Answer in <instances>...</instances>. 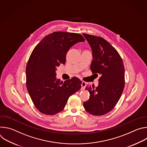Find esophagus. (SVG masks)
Returning a JSON list of instances; mask_svg holds the SVG:
<instances>
[{"label": "esophagus", "mask_w": 147, "mask_h": 147, "mask_svg": "<svg viewBox=\"0 0 147 147\" xmlns=\"http://www.w3.org/2000/svg\"><path fill=\"white\" fill-rule=\"evenodd\" d=\"M86 87V82H84V81H82V82H81V90H84L85 89Z\"/></svg>", "instance_id": "esophagus-1"}]
</instances>
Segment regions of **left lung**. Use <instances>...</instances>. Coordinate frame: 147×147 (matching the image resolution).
<instances>
[{
	"label": "left lung",
	"mask_w": 147,
	"mask_h": 147,
	"mask_svg": "<svg viewBox=\"0 0 147 147\" xmlns=\"http://www.w3.org/2000/svg\"><path fill=\"white\" fill-rule=\"evenodd\" d=\"M92 51L91 70L100 75L97 87H87L90 92L88 100L83 103L85 110L94 116L105 115L116 105L124 88V67L116 49L103 38L82 34Z\"/></svg>",
	"instance_id": "obj_1"
}]
</instances>
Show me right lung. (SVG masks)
<instances>
[{"label": "right lung", "mask_w": 147, "mask_h": 147, "mask_svg": "<svg viewBox=\"0 0 147 147\" xmlns=\"http://www.w3.org/2000/svg\"><path fill=\"white\" fill-rule=\"evenodd\" d=\"M81 34L56 31L45 36L32 51L26 66V86L36 108L53 115L65 108L69 98L81 89L77 77L60 82L56 78V67L65 64L67 51L79 42Z\"/></svg>", "instance_id": "add662e5"}]
</instances>
